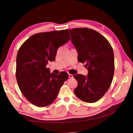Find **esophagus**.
Masks as SVG:
<instances>
[{"label": "esophagus", "instance_id": "esophagus-1", "mask_svg": "<svg viewBox=\"0 0 133 133\" xmlns=\"http://www.w3.org/2000/svg\"><path fill=\"white\" fill-rule=\"evenodd\" d=\"M69 78H73V76L71 74H69Z\"/></svg>", "mask_w": 133, "mask_h": 133}]
</instances>
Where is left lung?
I'll return each mask as SVG.
<instances>
[{
    "instance_id": "obj_1",
    "label": "left lung",
    "mask_w": 133,
    "mask_h": 133,
    "mask_svg": "<svg viewBox=\"0 0 133 133\" xmlns=\"http://www.w3.org/2000/svg\"><path fill=\"white\" fill-rule=\"evenodd\" d=\"M69 32L78 51V61L86 63L88 70L87 76H73L78 84L75 94L85 102H96L108 91L114 78V51L109 41L94 30L76 28Z\"/></svg>"
}]
</instances>
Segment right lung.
I'll use <instances>...</instances> for the list:
<instances>
[{"mask_svg": "<svg viewBox=\"0 0 133 133\" xmlns=\"http://www.w3.org/2000/svg\"><path fill=\"white\" fill-rule=\"evenodd\" d=\"M70 39L68 29L33 35L23 43L17 55L16 78L27 100L37 107L51 104L69 78L67 72L51 73L46 64L55 60L57 49Z\"/></svg>", "mask_w": 133, "mask_h": 133, "instance_id": "right-lung-1", "label": "right lung"}]
</instances>
